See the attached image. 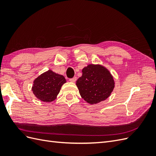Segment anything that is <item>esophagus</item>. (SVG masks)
<instances>
[{"instance_id": "34e87169", "label": "esophagus", "mask_w": 156, "mask_h": 156, "mask_svg": "<svg viewBox=\"0 0 156 156\" xmlns=\"http://www.w3.org/2000/svg\"><path fill=\"white\" fill-rule=\"evenodd\" d=\"M76 80H77V78H76V77H73V78H72V79H69V81L70 82H72V83H75V81H76Z\"/></svg>"}]
</instances>
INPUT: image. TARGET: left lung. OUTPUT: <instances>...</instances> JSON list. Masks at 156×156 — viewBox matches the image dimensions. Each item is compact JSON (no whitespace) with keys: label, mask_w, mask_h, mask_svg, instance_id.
Masks as SVG:
<instances>
[{"label":"left lung","mask_w":156,"mask_h":156,"mask_svg":"<svg viewBox=\"0 0 156 156\" xmlns=\"http://www.w3.org/2000/svg\"><path fill=\"white\" fill-rule=\"evenodd\" d=\"M79 94L89 104L105 100L115 88L114 78L101 64H90L82 69V76L76 81Z\"/></svg>","instance_id":"1"}]
</instances>
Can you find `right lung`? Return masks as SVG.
<instances>
[{
  "label": "right lung",
  "mask_w": 156,
  "mask_h": 156,
  "mask_svg": "<svg viewBox=\"0 0 156 156\" xmlns=\"http://www.w3.org/2000/svg\"><path fill=\"white\" fill-rule=\"evenodd\" d=\"M66 83V81L62 75L49 69L34 80L32 91L37 99L49 103L57 98L61 87Z\"/></svg>",
  "instance_id": "add662e5"
}]
</instances>
